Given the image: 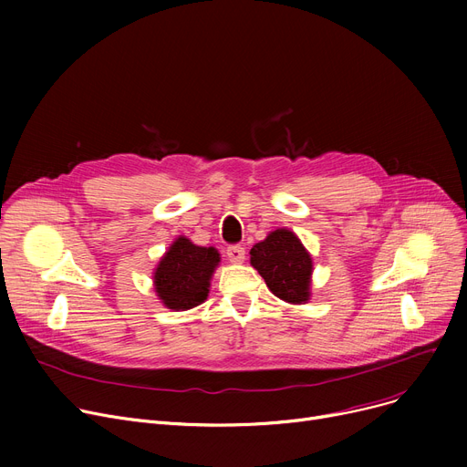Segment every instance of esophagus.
I'll use <instances>...</instances> for the list:
<instances>
[{"instance_id":"34e87169","label":"esophagus","mask_w":467,"mask_h":467,"mask_svg":"<svg viewBox=\"0 0 467 467\" xmlns=\"http://www.w3.org/2000/svg\"><path fill=\"white\" fill-rule=\"evenodd\" d=\"M227 257L231 259V263H244V259H246V250L242 246H229Z\"/></svg>"}]
</instances>
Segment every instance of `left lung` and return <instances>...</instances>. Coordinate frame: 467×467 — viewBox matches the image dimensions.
Segmentation results:
<instances>
[{
  "label": "left lung",
  "instance_id": "1",
  "mask_svg": "<svg viewBox=\"0 0 467 467\" xmlns=\"http://www.w3.org/2000/svg\"><path fill=\"white\" fill-rule=\"evenodd\" d=\"M250 263L266 287L289 305L310 301L314 263L299 236L289 229H276L250 250Z\"/></svg>",
  "mask_w": 467,
  "mask_h": 467
}]
</instances>
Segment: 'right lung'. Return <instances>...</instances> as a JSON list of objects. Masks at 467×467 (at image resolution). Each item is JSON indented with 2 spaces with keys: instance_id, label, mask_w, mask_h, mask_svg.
Instances as JSON below:
<instances>
[{
  "instance_id": "right-lung-1",
  "label": "right lung",
  "mask_w": 467,
  "mask_h": 467,
  "mask_svg": "<svg viewBox=\"0 0 467 467\" xmlns=\"http://www.w3.org/2000/svg\"><path fill=\"white\" fill-rule=\"evenodd\" d=\"M219 263L221 255L215 248L196 246L187 236H178L153 271L157 297L176 312L202 305Z\"/></svg>"
}]
</instances>
